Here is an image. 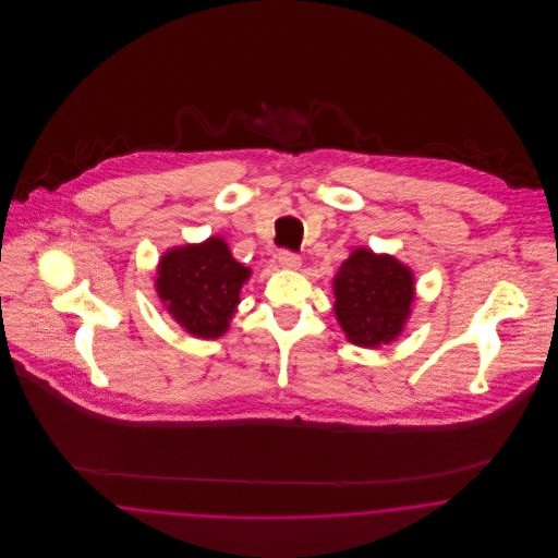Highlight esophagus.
I'll return each mask as SVG.
<instances>
[{
	"mask_svg": "<svg viewBox=\"0 0 558 558\" xmlns=\"http://www.w3.org/2000/svg\"><path fill=\"white\" fill-rule=\"evenodd\" d=\"M277 259H279V266L286 268V270H296L303 264V259L296 253H290V251H281Z\"/></svg>",
	"mask_w": 558,
	"mask_h": 558,
	"instance_id": "1",
	"label": "esophagus"
}]
</instances>
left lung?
<instances>
[{"instance_id":"1","label":"left lung","mask_w":558,"mask_h":558,"mask_svg":"<svg viewBox=\"0 0 558 558\" xmlns=\"http://www.w3.org/2000/svg\"><path fill=\"white\" fill-rule=\"evenodd\" d=\"M335 318L345 339L361 348L393 343L412 316L414 272L396 255L352 248L332 277Z\"/></svg>"}]
</instances>
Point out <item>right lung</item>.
<instances>
[{"instance_id": "1", "label": "right lung", "mask_w": 558, "mask_h": 558, "mask_svg": "<svg viewBox=\"0 0 558 558\" xmlns=\"http://www.w3.org/2000/svg\"><path fill=\"white\" fill-rule=\"evenodd\" d=\"M248 277L251 268L234 259L228 242L210 236L167 248L157 264L155 290L162 310L184 332L219 339L230 328Z\"/></svg>"}]
</instances>
